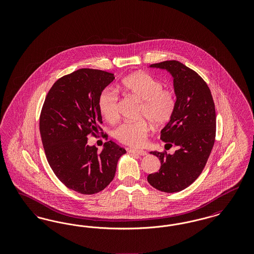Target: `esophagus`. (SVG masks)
<instances>
[{
    "label": "esophagus",
    "instance_id": "34e87169",
    "mask_svg": "<svg viewBox=\"0 0 254 254\" xmlns=\"http://www.w3.org/2000/svg\"><path fill=\"white\" fill-rule=\"evenodd\" d=\"M130 153H133V154H138V155H142V156H145L147 154V152L145 151V150H142V149H129L128 150Z\"/></svg>",
    "mask_w": 254,
    "mask_h": 254
}]
</instances>
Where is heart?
Instances as JSON below:
<instances>
[{"mask_svg": "<svg viewBox=\"0 0 254 254\" xmlns=\"http://www.w3.org/2000/svg\"><path fill=\"white\" fill-rule=\"evenodd\" d=\"M118 90L141 102L139 117L146 119L156 127L167 125L175 112V92L169 87H164L160 80L148 73H133L126 77L118 85ZM98 109L106 121H117L118 93L110 88L104 89L98 98ZM146 121L123 123L114 129L113 135L124 145L140 146L144 144L149 131V124Z\"/></svg>", "mask_w": 254, "mask_h": 254, "instance_id": "b5f03b06", "label": "heart"}]
</instances>
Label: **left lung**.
<instances>
[{"instance_id": "obj_1", "label": "left lung", "mask_w": 254, "mask_h": 254, "mask_svg": "<svg viewBox=\"0 0 254 254\" xmlns=\"http://www.w3.org/2000/svg\"><path fill=\"white\" fill-rule=\"evenodd\" d=\"M149 66L167 69L173 77L176 109L161 131V140L167 143L166 148L175 145L177 149L172 155L166 150L150 152L159 158L161 168L147 176V182L172 193L190 186L205 169L215 142V106L203 78L184 64L165 61Z\"/></svg>"}]
</instances>
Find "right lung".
Here are the masks:
<instances>
[{"mask_svg":"<svg viewBox=\"0 0 254 254\" xmlns=\"http://www.w3.org/2000/svg\"><path fill=\"white\" fill-rule=\"evenodd\" d=\"M114 74L81 68L58 79L49 89L40 115V133L49 166L66 188L95 194L113 180L126 149L112 141L101 153L87 145V136L103 131L98 109L101 92Z\"/></svg>","mask_w":254,"mask_h":254,"instance_id":"1","label":"right lung"}]
</instances>
